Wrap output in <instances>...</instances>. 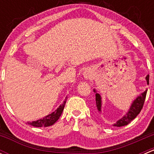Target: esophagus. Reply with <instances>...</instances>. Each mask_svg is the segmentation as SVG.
<instances>
[{"label": "esophagus", "mask_w": 154, "mask_h": 154, "mask_svg": "<svg viewBox=\"0 0 154 154\" xmlns=\"http://www.w3.org/2000/svg\"><path fill=\"white\" fill-rule=\"evenodd\" d=\"M85 77H86V78H88V77H90V74L88 72H86V73H85Z\"/></svg>", "instance_id": "1"}]
</instances>
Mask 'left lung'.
I'll list each match as a JSON object with an SVG mask.
<instances>
[{
  "mask_svg": "<svg viewBox=\"0 0 154 154\" xmlns=\"http://www.w3.org/2000/svg\"><path fill=\"white\" fill-rule=\"evenodd\" d=\"M146 80H147V84H149V75H147ZM147 91V89H146L145 91H144L140 96H139V97L133 102L130 109H129L128 112H127L123 118H122L120 120L117 121L116 123L113 124V126H115V127H123V126L127 125L129 123H130V122H131L139 114V113H140L141 110H142V107H143L144 100H145ZM94 91L96 93V112L98 113L99 115H101V97H100V95L98 93L96 92L95 90H94Z\"/></svg>",
  "mask_w": 154,
  "mask_h": 154,
  "instance_id": "1",
  "label": "left lung"
}]
</instances>
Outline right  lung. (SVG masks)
Wrapping results in <instances>:
<instances>
[{
	"mask_svg": "<svg viewBox=\"0 0 154 154\" xmlns=\"http://www.w3.org/2000/svg\"><path fill=\"white\" fill-rule=\"evenodd\" d=\"M65 104H66V101L62 105L59 106V108L57 110L52 112L51 114H49L48 116H45L43 119H38V120L35 121V122H27V124L29 125H32L33 127H49L54 125L61 116L62 112H63V109H64Z\"/></svg>",
	"mask_w": 154,
	"mask_h": 154,
	"instance_id": "right-lung-1",
	"label": "right lung"
}]
</instances>
